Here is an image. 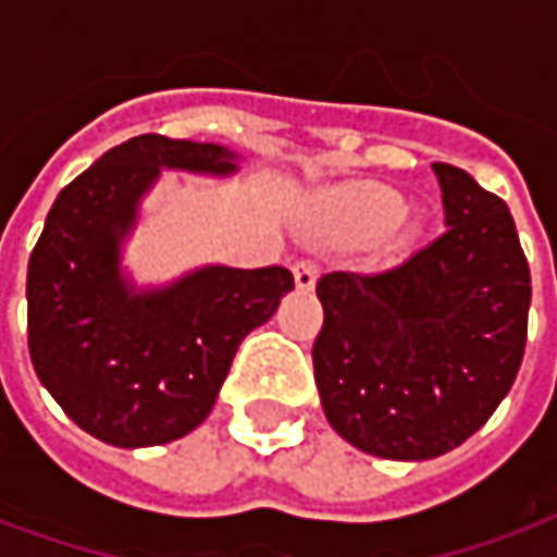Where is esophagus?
Instances as JSON below:
<instances>
[{"label": "esophagus", "instance_id": "34e87169", "mask_svg": "<svg viewBox=\"0 0 557 557\" xmlns=\"http://www.w3.org/2000/svg\"><path fill=\"white\" fill-rule=\"evenodd\" d=\"M292 274H295V286L298 289L310 292L315 286V280H319V265L310 262V259H301V262H295Z\"/></svg>", "mask_w": 557, "mask_h": 557}]
</instances>
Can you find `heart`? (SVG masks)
Wrapping results in <instances>:
<instances>
[{
    "label": "heart",
    "mask_w": 557,
    "mask_h": 557,
    "mask_svg": "<svg viewBox=\"0 0 557 557\" xmlns=\"http://www.w3.org/2000/svg\"><path fill=\"white\" fill-rule=\"evenodd\" d=\"M406 214V206L387 187H358L349 199L337 208L327 223V232L343 242H373L397 226Z\"/></svg>",
    "instance_id": "heart-1"
}]
</instances>
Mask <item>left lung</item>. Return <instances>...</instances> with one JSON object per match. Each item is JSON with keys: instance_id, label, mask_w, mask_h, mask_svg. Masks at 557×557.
Wrapping results in <instances>:
<instances>
[{"instance_id": "1", "label": "left lung", "mask_w": 557, "mask_h": 557, "mask_svg": "<svg viewBox=\"0 0 557 557\" xmlns=\"http://www.w3.org/2000/svg\"><path fill=\"white\" fill-rule=\"evenodd\" d=\"M447 230L375 274L315 283L313 343L327 423L363 454L435 459L471 438L525 355L531 271L510 208L466 170L432 163Z\"/></svg>"}]
</instances>
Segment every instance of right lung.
<instances>
[{
	"instance_id": "add662e5",
	"label": "right lung",
	"mask_w": 557,
	"mask_h": 557,
	"mask_svg": "<svg viewBox=\"0 0 557 557\" xmlns=\"http://www.w3.org/2000/svg\"><path fill=\"white\" fill-rule=\"evenodd\" d=\"M235 160L218 143L143 134L55 196L26 274L32 367L101 442L151 447L196 430L242 339L295 286L280 265H206L158 289H137L122 271V244L160 170L232 175Z\"/></svg>"
}]
</instances>
